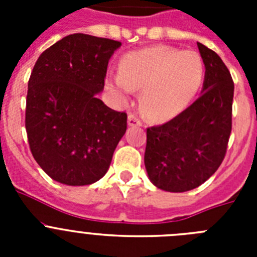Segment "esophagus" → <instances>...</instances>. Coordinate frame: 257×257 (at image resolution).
I'll return each mask as SVG.
<instances>
[{"instance_id":"esophagus-1","label":"esophagus","mask_w":257,"mask_h":257,"mask_svg":"<svg viewBox=\"0 0 257 257\" xmlns=\"http://www.w3.org/2000/svg\"><path fill=\"white\" fill-rule=\"evenodd\" d=\"M127 122H128L130 126H142V121H140L139 118L136 117L134 113H130V114H128V119H127Z\"/></svg>"}]
</instances>
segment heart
I'll use <instances>...</instances> for the list:
<instances>
[{"label":"heart","mask_w":257,"mask_h":257,"mask_svg":"<svg viewBox=\"0 0 257 257\" xmlns=\"http://www.w3.org/2000/svg\"><path fill=\"white\" fill-rule=\"evenodd\" d=\"M203 76V60L196 51L158 45L126 54L119 63V73L108 83L121 95L142 88L140 105L145 114L167 121L189 105Z\"/></svg>","instance_id":"heart-1"}]
</instances>
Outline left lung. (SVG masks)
<instances>
[{
    "label": "left lung",
    "instance_id": "8db88e82",
    "mask_svg": "<svg viewBox=\"0 0 257 257\" xmlns=\"http://www.w3.org/2000/svg\"><path fill=\"white\" fill-rule=\"evenodd\" d=\"M198 45L205 63L202 95L171 121L147 128L145 169L166 192L192 190L221 165L231 133L234 83L216 52Z\"/></svg>",
    "mask_w": 257,
    "mask_h": 257
}]
</instances>
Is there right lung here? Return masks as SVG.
Instances as JSON below:
<instances>
[{
  "instance_id": "add662e5",
  "label": "right lung",
  "mask_w": 257,
  "mask_h": 257,
  "mask_svg": "<svg viewBox=\"0 0 257 257\" xmlns=\"http://www.w3.org/2000/svg\"><path fill=\"white\" fill-rule=\"evenodd\" d=\"M119 41L74 33L40 55L28 81L26 130L36 162L67 185L106 174L127 128V114L100 99L108 61Z\"/></svg>"
}]
</instances>
